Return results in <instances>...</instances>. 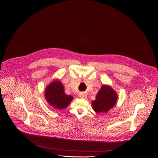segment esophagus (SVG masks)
<instances>
[{
	"instance_id": "34e87169",
	"label": "esophagus",
	"mask_w": 158,
	"mask_h": 158,
	"mask_svg": "<svg viewBox=\"0 0 158 158\" xmlns=\"http://www.w3.org/2000/svg\"><path fill=\"white\" fill-rule=\"evenodd\" d=\"M80 98L82 99H85L87 98V95L85 94H80Z\"/></svg>"
}]
</instances>
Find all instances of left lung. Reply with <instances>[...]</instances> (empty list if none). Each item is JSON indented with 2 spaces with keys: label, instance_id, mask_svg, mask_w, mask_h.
I'll return each instance as SVG.
<instances>
[{
  "label": "left lung",
  "instance_id": "1",
  "mask_svg": "<svg viewBox=\"0 0 158 158\" xmlns=\"http://www.w3.org/2000/svg\"><path fill=\"white\" fill-rule=\"evenodd\" d=\"M118 101L117 93L109 85H103L98 93L92 107L96 113H106L114 107Z\"/></svg>",
  "mask_w": 158,
  "mask_h": 158
}]
</instances>
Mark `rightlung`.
I'll list each match as a JSON object with an SVG mask.
<instances>
[{
  "mask_svg": "<svg viewBox=\"0 0 158 158\" xmlns=\"http://www.w3.org/2000/svg\"><path fill=\"white\" fill-rule=\"evenodd\" d=\"M45 98L50 106L59 110L68 107L73 100L72 96L67 95L64 93V85L58 79L47 85L45 90Z\"/></svg>",
  "mask_w": 158,
  "mask_h": 158,
  "instance_id": "right-lung-1",
  "label": "right lung"
}]
</instances>
